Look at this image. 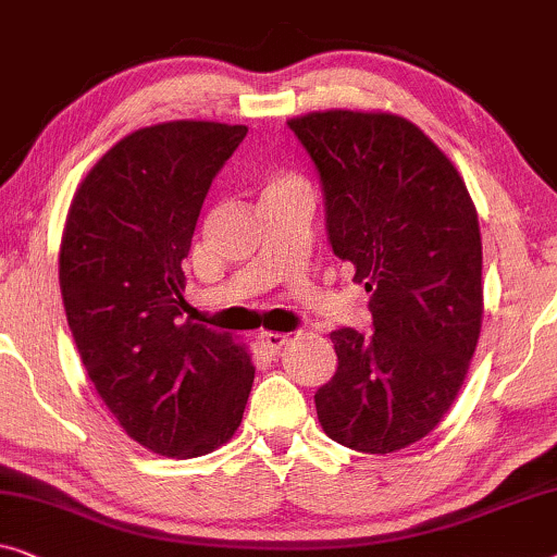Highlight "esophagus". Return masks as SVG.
I'll use <instances>...</instances> for the list:
<instances>
[{
    "instance_id": "obj_1",
    "label": "esophagus",
    "mask_w": 557,
    "mask_h": 557,
    "mask_svg": "<svg viewBox=\"0 0 557 557\" xmlns=\"http://www.w3.org/2000/svg\"><path fill=\"white\" fill-rule=\"evenodd\" d=\"M257 341H260V346L264 350H270V354H277V350L287 343V335H282V333H260V335H257Z\"/></svg>"
}]
</instances>
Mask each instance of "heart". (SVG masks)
I'll use <instances>...</instances> for the list:
<instances>
[{"label":"heart","instance_id":"heart-1","mask_svg":"<svg viewBox=\"0 0 557 557\" xmlns=\"http://www.w3.org/2000/svg\"><path fill=\"white\" fill-rule=\"evenodd\" d=\"M300 194L310 197V186L293 171H275L262 184V197H300Z\"/></svg>","mask_w":557,"mask_h":557}]
</instances>
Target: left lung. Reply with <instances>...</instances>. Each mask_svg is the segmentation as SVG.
Returning a JSON list of instances; mask_svg holds the SVG:
<instances>
[{
    "label": "left lung",
    "mask_w": 557,
    "mask_h": 557,
    "mask_svg": "<svg viewBox=\"0 0 557 557\" xmlns=\"http://www.w3.org/2000/svg\"><path fill=\"white\" fill-rule=\"evenodd\" d=\"M323 186L333 255L371 293L373 333L338 327L323 432L391 454L424 438L467 379L482 327V239L459 171L411 121L325 111L287 123Z\"/></svg>",
    "instance_id": "8db88e82"
}]
</instances>
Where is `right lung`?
<instances>
[{
  "label": "right lung",
  "instance_id": "right-lung-1",
  "mask_svg": "<svg viewBox=\"0 0 557 557\" xmlns=\"http://www.w3.org/2000/svg\"><path fill=\"white\" fill-rule=\"evenodd\" d=\"M247 125L171 121L119 140L83 178L60 247L70 333L125 434L161 457L230 442L255 381L226 333L182 320L207 191Z\"/></svg>",
  "mask_w": 557,
  "mask_h": 557
}]
</instances>
